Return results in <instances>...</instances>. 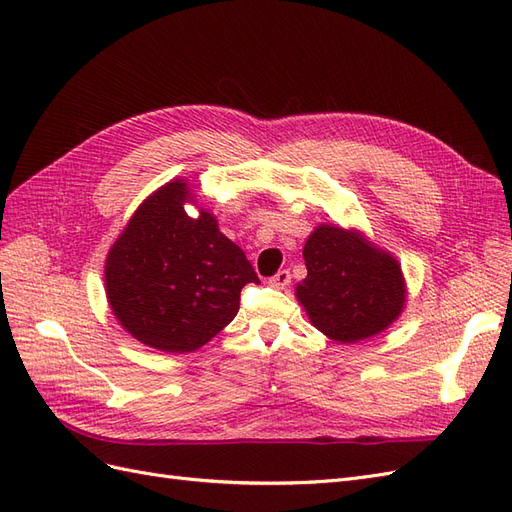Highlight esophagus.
Wrapping results in <instances>:
<instances>
[{
  "label": "esophagus",
  "instance_id": "1",
  "mask_svg": "<svg viewBox=\"0 0 512 512\" xmlns=\"http://www.w3.org/2000/svg\"><path fill=\"white\" fill-rule=\"evenodd\" d=\"M269 284L273 286V288H277V290H284L288 284H290V271L288 269H282V271H277L271 280H269Z\"/></svg>",
  "mask_w": 512,
  "mask_h": 512
}]
</instances>
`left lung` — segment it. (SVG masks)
<instances>
[{"label":"left lung","instance_id":"left-lung-1","mask_svg":"<svg viewBox=\"0 0 512 512\" xmlns=\"http://www.w3.org/2000/svg\"><path fill=\"white\" fill-rule=\"evenodd\" d=\"M303 258L307 277L297 299L314 327L335 342L374 337L404 309L399 262L359 232L322 224L305 241Z\"/></svg>","mask_w":512,"mask_h":512}]
</instances>
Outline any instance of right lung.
<instances>
[{
	"mask_svg": "<svg viewBox=\"0 0 512 512\" xmlns=\"http://www.w3.org/2000/svg\"><path fill=\"white\" fill-rule=\"evenodd\" d=\"M188 183L170 181L136 209L106 258V299L138 342L162 352L205 346L237 316L241 288L260 284L239 245L205 209H183Z\"/></svg>",
	"mask_w": 512,
	"mask_h": 512,
	"instance_id": "add662e5",
	"label": "right lung"
}]
</instances>
